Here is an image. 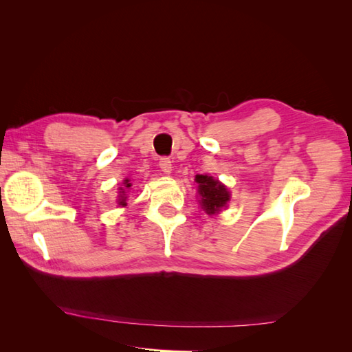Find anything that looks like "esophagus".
Segmentation results:
<instances>
[{
  "label": "esophagus",
  "instance_id": "esophagus-1",
  "mask_svg": "<svg viewBox=\"0 0 352 352\" xmlns=\"http://www.w3.org/2000/svg\"><path fill=\"white\" fill-rule=\"evenodd\" d=\"M158 166H160V168L163 170L164 173L172 172V160H170L168 157H162V158H160Z\"/></svg>",
  "mask_w": 352,
  "mask_h": 352
}]
</instances>
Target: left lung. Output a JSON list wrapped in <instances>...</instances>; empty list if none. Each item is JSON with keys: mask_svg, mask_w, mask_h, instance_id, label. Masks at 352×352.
I'll return each mask as SVG.
<instances>
[{"mask_svg": "<svg viewBox=\"0 0 352 352\" xmlns=\"http://www.w3.org/2000/svg\"><path fill=\"white\" fill-rule=\"evenodd\" d=\"M198 184V194L201 197V206L206 210L207 214H214L226 206L230 195L225 185L219 180H214L207 175H198L195 177Z\"/></svg>", "mask_w": 352, "mask_h": 352, "instance_id": "obj_1", "label": "left lung"}]
</instances>
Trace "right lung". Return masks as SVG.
<instances>
[{
    "mask_svg": "<svg viewBox=\"0 0 352 352\" xmlns=\"http://www.w3.org/2000/svg\"><path fill=\"white\" fill-rule=\"evenodd\" d=\"M131 186H132V184H129V180L126 179V180H124V189L120 190V198H119V204H120V206H126V198H127V197H124V195H126L124 192H126V189H129Z\"/></svg>",
    "mask_w": 352,
    "mask_h": 352,
    "instance_id": "right-lung-1",
    "label": "right lung"
}]
</instances>
